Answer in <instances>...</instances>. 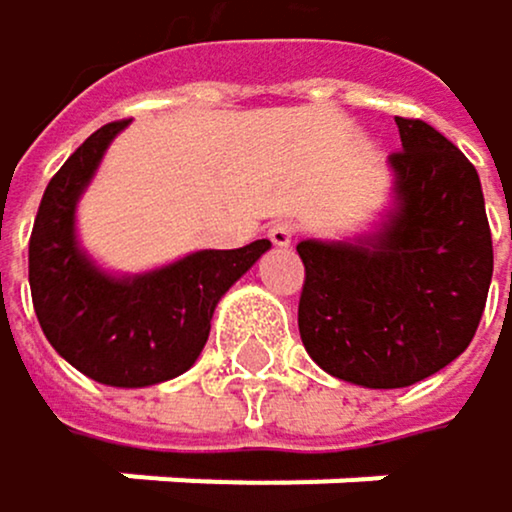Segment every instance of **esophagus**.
<instances>
[{
  "mask_svg": "<svg viewBox=\"0 0 512 512\" xmlns=\"http://www.w3.org/2000/svg\"><path fill=\"white\" fill-rule=\"evenodd\" d=\"M293 238H296V225H290V222H274V225L268 228V241H271L274 247H290Z\"/></svg>",
  "mask_w": 512,
  "mask_h": 512,
  "instance_id": "esophagus-1",
  "label": "esophagus"
}]
</instances>
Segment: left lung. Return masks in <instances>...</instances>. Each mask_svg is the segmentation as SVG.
I'll use <instances>...</instances> for the list:
<instances>
[{"label": "left lung", "instance_id": "obj_1", "mask_svg": "<svg viewBox=\"0 0 512 512\" xmlns=\"http://www.w3.org/2000/svg\"><path fill=\"white\" fill-rule=\"evenodd\" d=\"M397 127L391 210L363 235L296 244L305 351L323 372L375 391L409 388L464 354L495 265L476 167L430 124Z\"/></svg>", "mask_w": 512, "mask_h": 512}]
</instances>
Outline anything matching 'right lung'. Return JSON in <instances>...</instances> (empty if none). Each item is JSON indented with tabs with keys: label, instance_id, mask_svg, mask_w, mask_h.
<instances>
[{
	"label": "right lung",
	"instance_id": "1",
	"mask_svg": "<svg viewBox=\"0 0 512 512\" xmlns=\"http://www.w3.org/2000/svg\"><path fill=\"white\" fill-rule=\"evenodd\" d=\"M124 127H100L48 183L30 238V290L45 339L66 363L109 388H149L201 357L219 299L271 241L195 250L140 274L97 265L79 244L75 210Z\"/></svg>",
	"mask_w": 512,
	"mask_h": 512
}]
</instances>
